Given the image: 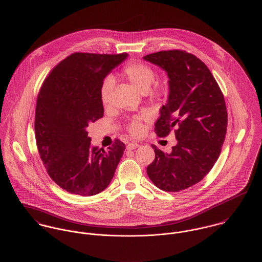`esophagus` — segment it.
<instances>
[{
    "mask_svg": "<svg viewBox=\"0 0 262 262\" xmlns=\"http://www.w3.org/2000/svg\"><path fill=\"white\" fill-rule=\"evenodd\" d=\"M139 146H140L139 143H137V142H132V143H129V144L126 146V148H127V150H134V149H137Z\"/></svg>",
    "mask_w": 262,
    "mask_h": 262,
    "instance_id": "esophagus-1",
    "label": "esophagus"
}]
</instances>
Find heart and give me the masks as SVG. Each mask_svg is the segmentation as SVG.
<instances>
[{
    "mask_svg": "<svg viewBox=\"0 0 262 262\" xmlns=\"http://www.w3.org/2000/svg\"><path fill=\"white\" fill-rule=\"evenodd\" d=\"M122 75L138 89L146 92L153 99H161L167 90L166 84L155 82L156 71L148 63L143 61H130L122 69ZM114 86V80L111 76L105 77L100 86V99L104 106L110 103L111 92ZM144 116H134L126 121L125 128L133 137H139L143 132Z\"/></svg>",
    "mask_w": 262,
    "mask_h": 262,
    "instance_id": "1",
    "label": "heart"
}]
</instances>
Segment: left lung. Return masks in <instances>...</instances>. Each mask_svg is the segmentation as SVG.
Returning a JSON list of instances; mask_svg holds the SVG:
<instances>
[{"label":"left lung","mask_w":262,"mask_h":262,"mask_svg":"<svg viewBox=\"0 0 262 262\" xmlns=\"http://www.w3.org/2000/svg\"><path fill=\"white\" fill-rule=\"evenodd\" d=\"M167 72L170 94L155 124L159 138L174 130L177 145L170 154L155 145L147 167L152 182L167 192L184 190L204 179L224 144L228 113L223 92L204 61L182 50L162 51L144 57Z\"/></svg>","instance_id":"left-lung-1"}]
</instances>
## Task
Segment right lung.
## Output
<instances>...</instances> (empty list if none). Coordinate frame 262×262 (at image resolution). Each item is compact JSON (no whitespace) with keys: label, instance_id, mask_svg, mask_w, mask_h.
<instances>
[{"label":"right lung","instance_id":"add662e5","mask_svg":"<svg viewBox=\"0 0 262 262\" xmlns=\"http://www.w3.org/2000/svg\"><path fill=\"white\" fill-rule=\"evenodd\" d=\"M126 56L72 53L40 87L35 109L37 150L54 183L72 194L90 196L104 190L125 150L118 139L106 151L92 148L87 126L103 117L101 83Z\"/></svg>","mask_w":262,"mask_h":262}]
</instances>
